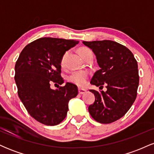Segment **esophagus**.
I'll return each mask as SVG.
<instances>
[{"label": "esophagus", "instance_id": "esophagus-1", "mask_svg": "<svg viewBox=\"0 0 154 154\" xmlns=\"http://www.w3.org/2000/svg\"><path fill=\"white\" fill-rule=\"evenodd\" d=\"M78 92H79V94L82 95L86 93V90L82 89V88H78Z\"/></svg>", "mask_w": 154, "mask_h": 154}]
</instances>
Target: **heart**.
<instances>
[{
    "label": "heart",
    "instance_id": "b5f03b06",
    "mask_svg": "<svg viewBox=\"0 0 154 154\" xmlns=\"http://www.w3.org/2000/svg\"><path fill=\"white\" fill-rule=\"evenodd\" d=\"M79 54L80 55L81 57L83 59L88 56V54H92V51L90 50L89 48L85 47L80 48L79 49ZM66 53L63 54L61 59V66H63L64 65V61H65V58H66ZM88 75L86 72L84 71H77V72H74L69 76L68 79L69 82H71L73 84L77 85L80 86V87H82V86L85 85L86 83H87V79H88Z\"/></svg>",
    "mask_w": 154,
    "mask_h": 154
}]
</instances>
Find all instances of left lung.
<instances>
[{
    "label": "left lung",
    "instance_id": "obj_1",
    "mask_svg": "<svg viewBox=\"0 0 154 154\" xmlns=\"http://www.w3.org/2000/svg\"><path fill=\"white\" fill-rule=\"evenodd\" d=\"M96 56L100 69L95 72L91 84L106 86L107 91L95 95L94 103L88 107L95 121L109 124L125 115L135 101L139 85L137 63L128 48L112 40L83 41Z\"/></svg>",
    "mask_w": 154,
    "mask_h": 154
}]
</instances>
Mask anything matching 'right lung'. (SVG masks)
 <instances>
[{"instance_id": "1", "label": "right lung", "mask_w": 154, "mask_h": 154, "mask_svg": "<svg viewBox=\"0 0 154 154\" xmlns=\"http://www.w3.org/2000/svg\"><path fill=\"white\" fill-rule=\"evenodd\" d=\"M77 40L42 38L24 47L15 65V82L28 113L45 125H59L66 117L69 101L78 94L75 85L66 82L53 90L52 82L63 84L61 59Z\"/></svg>"}]
</instances>
